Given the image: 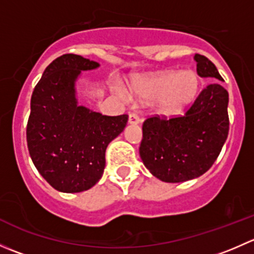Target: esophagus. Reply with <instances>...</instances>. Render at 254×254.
I'll return each instance as SVG.
<instances>
[{"mask_svg":"<svg viewBox=\"0 0 254 254\" xmlns=\"http://www.w3.org/2000/svg\"><path fill=\"white\" fill-rule=\"evenodd\" d=\"M140 123V118L136 113H130L129 114V124L136 125Z\"/></svg>","mask_w":254,"mask_h":254,"instance_id":"esophagus-1","label":"esophagus"}]
</instances>
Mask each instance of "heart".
Wrapping results in <instances>:
<instances>
[{
  "instance_id": "b5f03b06",
  "label": "heart",
  "mask_w": 254,
  "mask_h": 254,
  "mask_svg": "<svg viewBox=\"0 0 254 254\" xmlns=\"http://www.w3.org/2000/svg\"><path fill=\"white\" fill-rule=\"evenodd\" d=\"M199 78L194 71H167L135 84V91L143 99H160L158 111L175 115L183 111L195 98Z\"/></svg>"
}]
</instances>
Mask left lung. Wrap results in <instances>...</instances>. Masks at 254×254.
<instances>
[{"label": "left lung", "instance_id": "8db88e82", "mask_svg": "<svg viewBox=\"0 0 254 254\" xmlns=\"http://www.w3.org/2000/svg\"><path fill=\"white\" fill-rule=\"evenodd\" d=\"M200 77L222 81L216 66L195 54ZM229 93L210 83L199 93L184 115L150 117L142 124L140 157L156 178L179 183L204 175L216 161L229 135Z\"/></svg>", "mask_w": 254, "mask_h": 254}]
</instances>
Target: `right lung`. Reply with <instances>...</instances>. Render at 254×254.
<instances>
[{"mask_svg": "<svg viewBox=\"0 0 254 254\" xmlns=\"http://www.w3.org/2000/svg\"><path fill=\"white\" fill-rule=\"evenodd\" d=\"M98 66L65 54L45 68L30 99L29 155L43 178L64 193L87 190L102 178L107 146L127 123V114L108 117L77 104L76 79Z\"/></svg>", "mask_w": 254, "mask_h": 254, "instance_id": "obj_1", "label": "right lung"}]
</instances>
